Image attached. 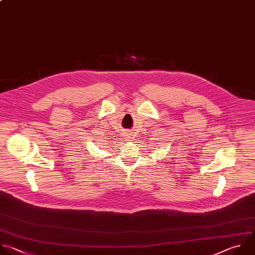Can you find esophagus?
Returning <instances> with one entry per match:
<instances>
[{
    "label": "esophagus",
    "instance_id": "obj_1",
    "mask_svg": "<svg viewBox=\"0 0 255 255\" xmlns=\"http://www.w3.org/2000/svg\"><path fill=\"white\" fill-rule=\"evenodd\" d=\"M124 136H125L127 139H129V140L132 138V134H131V133H129V132H126Z\"/></svg>",
    "mask_w": 255,
    "mask_h": 255
}]
</instances>
